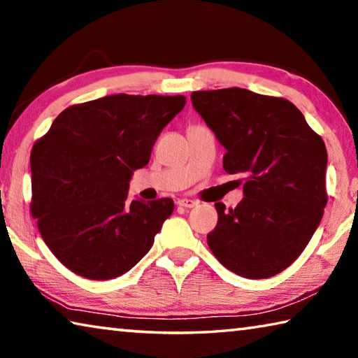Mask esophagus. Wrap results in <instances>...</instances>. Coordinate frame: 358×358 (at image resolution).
Masks as SVG:
<instances>
[{
	"label": "esophagus",
	"mask_w": 358,
	"mask_h": 358,
	"mask_svg": "<svg viewBox=\"0 0 358 358\" xmlns=\"http://www.w3.org/2000/svg\"><path fill=\"white\" fill-rule=\"evenodd\" d=\"M177 203L180 205V207H185V208H194L199 202H197V201H192V199H180V201H178Z\"/></svg>",
	"instance_id": "obj_1"
}]
</instances>
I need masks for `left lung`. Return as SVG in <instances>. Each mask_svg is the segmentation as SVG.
<instances>
[{"mask_svg": "<svg viewBox=\"0 0 358 358\" xmlns=\"http://www.w3.org/2000/svg\"><path fill=\"white\" fill-rule=\"evenodd\" d=\"M191 101L226 148L224 171L245 177L237 207L215 203L210 250L240 276H275L300 256L324 216L325 143L282 98L224 88L194 92Z\"/></svg>", "mask_w": 358, "mask_h": 358, "instance_id": "1", "label": "left lung"}]
</instances>
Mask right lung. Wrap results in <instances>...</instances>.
Segmentation results:
<instances>
[{
	"label": "right lung",
	"instance_id": "obj_1",
	"mask_svg": "<svg viewBox=\"0 0 358 358\" xmlns=\"http://www.w3.org/2000/svg\"><path fill=\"white\" fill-rule=\"evenodd\" d=\"M185 96L112 94L71 106L31 150V215L55 257L94 281L129 271L153 246L172 199L128 201Z\"/></svg>",
	"mask_w": 358,
	"mask_h": 358
}]
</instances>
